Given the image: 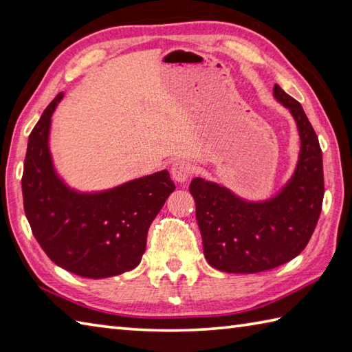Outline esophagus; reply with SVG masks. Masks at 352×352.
I'll return each instance as SVG.
<instances>
[{"mask_svg": "<svg viewBox=\"0 0 352 352\" xmlns=\"http://www.w3.org/2000/svg\"><path fill=\"white\" fill-rule=\"evenodd\" d=\"M192 173H195V166L188 161L181 160L173 162V166H171V176L176 182H186Z\"/></svg>", "mask_w": 352, "mask_h": 352, "instance_id": "esophagus-1", "label": "esophagus"}]
</instances>
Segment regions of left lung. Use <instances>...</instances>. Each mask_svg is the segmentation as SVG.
I'll return each mask as SVG.
<instances>
[{
	"mask_svg": "<svg viewBox=\"0 0 352 352\" xmlns=\"http://www.w3.org/2000/svg\"><path fill=\"white\" fill-rule=\"evenodd\" d=\"M274 97L290 111L300 138L295 173L283 188L254 202L202 177L190 184L206 261L228 274H256L293 260L310 241L322 211L324 166L316 132L300 103L278 85Z\"/></svg>",
	"mask_w": 352,
	"mask_h": 352,
	"instance_id": "obj_1",
	"label": "left lung"
}]
</instances>
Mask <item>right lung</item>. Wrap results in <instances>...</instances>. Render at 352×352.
Returning <instances> with one entry per match:
<instances>
[{"label":"right lung","mask_w":352,"mask_h":352,"mask_svg":"<svg viewBox=\"0 0 352 352\" xmlns=\"http://www.w3.org/2000/svg\"><path fill=\"white\" fill-rule=\"evenodd\" d=\"M57 94L28 136L24 211L34 239L57 266L83 278H109L138 266L147 231L175 184L167 170L109 190L82 192L63 181L50 152Z\"/></svg>","instance_id":"1"}]
</instances>
